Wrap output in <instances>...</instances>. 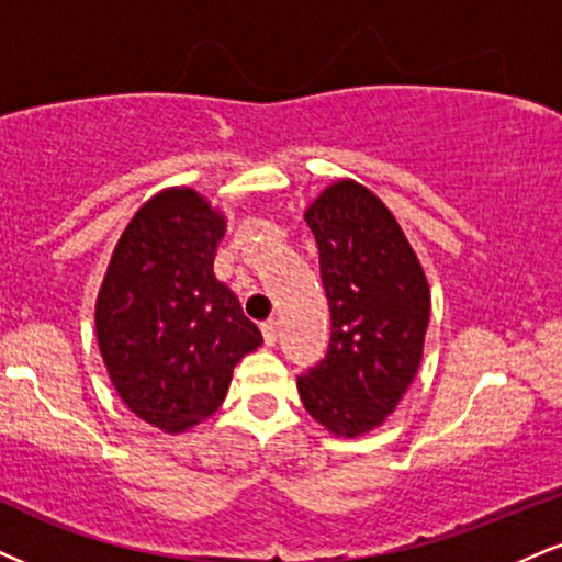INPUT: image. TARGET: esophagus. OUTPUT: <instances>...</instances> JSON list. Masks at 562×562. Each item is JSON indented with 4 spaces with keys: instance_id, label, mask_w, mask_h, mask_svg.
<instances>
[{
    "instance_id": "34e87169",
    "label": "esophagus",
    "mask_w": 562,
    "mask_h": 562,
    "mask_svg": "<svg viewBox=\"0 0 562 562\" xmlns=\"http://www.w3.org/2000/svg\"><path fill=\"white\" fill-rule=\"evenodd\" d=\"M261 335H263V342L272 348L277 342V337H280V327H277V322H263L261 324Z\"/></svg>"
}]
</instances>
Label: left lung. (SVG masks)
<instances>
[{
    "instance_id": "obj_1",
    "label": "left lung",
    "mask_w": 562,
    "mask_h": 562,
    "mask_svg": "<svg viewBox=\"0 0 562 562\" xmlns=\"http://www.w3.org/2000/svg\"><path fill=\"white\" fill-rule=\"evenodd\" d=\"M333 335L299 376L306 411L333 435L358 437L387 418L414 382L429 324V285L401 225L353 180L308 206Z\"/></svg>"
}]
</instances>
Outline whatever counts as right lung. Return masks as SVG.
<instances>
[{
    "instance_id": "obj_1",
    "label": "right lung",
    "mask_w": 562,
    "mask_h": 562,
    "mask_svg": "<svg viewBox=\"0 0 562 562\" xmlns=\"http://www.w3.org/2000/svg\"><path fill=\"white\" fill-rule=\"evenodd\" d=\"M225 220L195 191L146 201L114 248L97 301L99 350L135 416L191 429L225 401L235 363L261 346L259 327L216 280Z\"/></svg>"
}]
</instances>
